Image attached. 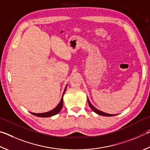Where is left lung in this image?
Listing matches in <instances>:
<instances>
[{
    "label": "left lung",
    "instance_id": "obj_1",
    "mask_svg": "<svg viewBox=\"0 0 150 150\" xmlns=\"http://www.w3.org/2000/svg\"><path fill=\"white\" fill-rule=\"evenodd\" d=\"M88 105L90 107H91V108L92 109V110L94 111L95 113H96L97 114H98V115H103V116H113V115H113V114H108V113H105L104 112H102V111H100L98 110H97L96 108H95L93 105H92L91 102H90V101L88 99Z\"/></svg>",
    "mask_w": 150,
    "mask_h": 150
}]
</instances>
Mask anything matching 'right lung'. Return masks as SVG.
Wrapping results in <instances>:
<instances>
[{
    "instance_id": "1",
    "label": "right lung",
    "mask_w": 150,
    "mask_h": 150,
    "mask_svg": "<svg viewBox=\"0 0 150 150\" xmlns=\"http://www.w3.org/2000/svg\"><path fill=\"white\" fill-rule=\"evenodd\" d=\"M66 91V87L64 90L63 95L64 94ZM62 107H63V96H62L60 102L59 103V104L57 105L56 107L54 109V110L48 111V112L42 113H32V112H31V113L33 114V115H36L37 117H52V116H53L54 115H56L57 113H58L59 111H60V110H62Z\"/></svg>"
}]
</instances>
